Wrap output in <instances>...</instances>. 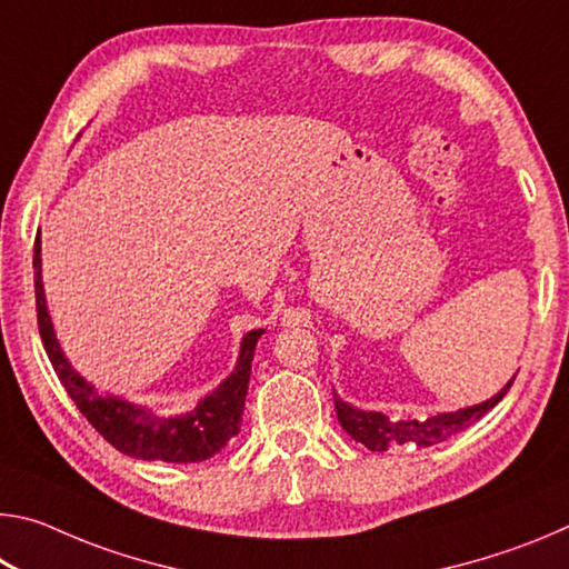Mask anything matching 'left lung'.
<instances>
[{
	"label": "left lung",
	"mask_w": 569,
	"mask_h": 569,
	"mask_svg": "<svg viewBox=\"0 0 569 569\" xmlns=\"http://www.w3.org/2000/svg\"><path fill=\"white\" fill-rule=\"evenodd\" d=\"M515 377L509 379L507 387L497 393V397L487 399L477 403V407H467L459 411H449V413H437V417H429L423 421L417 419H407V421H391L387 413L381 411H361L346 403L333 393V403H336V417H339V423L343 427L346 435H351V439L361 441L366 449L371 451H387L393 445H413V447H435L439 441H447L449 437H455L457 431L467 429L469 423L479 421L489 409H495L499 401H502L505 393L512 387Z\"/></svg>",
	"instance_id": "left-lung-1"
}]
</instances>
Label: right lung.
Here are the masks:
<instances>
[{
    "mask_svg": "<svg viewBox=\"0 0 569 569\" xmlns=\"http://www.w3.org/2000/svg\"><path fill=\"white\" fill-rule=\"evenodd\" d=\"M40 238L34 240V298H37V323L44 351L54 366L57 379L62 381L64 391L82 411L104 441L122 451V455L146 459V461H176V465H190L218 455L230 439L240 431L243 421L246 393L250 381V361H253L256 343L263 329L248 331L240 341V356L230 377L210 391L198 407L180 413V417H158L146 407H134L120 397H102L94 391L92 383L84 381L64 359L52 329V319L47 313V301L42 291V258Z\"/></svg>",
    "mask_w": 569,
    "mask_h": 569,
    "instance_id": "obj_1",
    "label": "right lung"
}]
</instances>
